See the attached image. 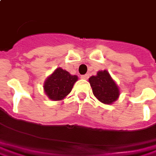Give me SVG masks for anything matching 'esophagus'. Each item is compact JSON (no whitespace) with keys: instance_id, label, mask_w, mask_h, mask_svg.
I'll return each instance as SVG.
<instances>
[{"instance_id":"esophagus-1","label":"esophagus","mask_w":156,"mask_h":156,"mask_svg":"<svg viewBox=\"0 0 156 156\" xmlns=\"http://www.w3.org/2000/svg\"><path fill=\"white\" fill-rule=\"evenodd\" d=\"M89 78V75H83V76H81V78L82 79H88Z\"/></svg>"}]
</instances>
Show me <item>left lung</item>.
<instances>
[{
    "label": "left lung",
    "mask_w": 156,
    "mask_h": 156,
    "mask_svg": "<svg viewBox=\"0 0 156 156\" xmlns=\"http://www.w3.org/2000/svg\"><path fill=\"white\" fill-rule=\"evenodd\" d=\"M89 83L95 97L105 105H112L120 96L117 83L106 70L99 71L96 76H91L89 78Z\"/></svg>",
    "instance_id": "1"
}]
</instances>
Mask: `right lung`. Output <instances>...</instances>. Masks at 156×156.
Masks as SVG:
<instances>
[{"mask_svg": "<svg viewBox=\"0 0 156 156\" xmlns=\"http://www.w3.org/2000/svg\"><path fill=\"white\" fill-rule=\"evenodd\" d=\"M78 76L72 75L67 71L58 67L44 82L43 89L49 99L60 101L65 99L78 81Z\"/></svg>", "mask_w": 156, "mask_h": 156, "instance_id": "right-lung-1", "label": "right lung"}]
</instances>
